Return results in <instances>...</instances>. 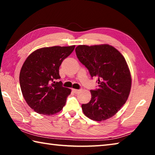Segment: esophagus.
<instances>
[{
	"instance_id": "esophagus-1",
	"label": "esophagus",
	"mask_w": 155,
	"mask_h": 155,
	"mask_svg": "<svg viewBox=\"0 0 155 155\" xmlns=\"http://www.w3.org/2000/svg\"><path fill=\"white\" fill-rule=\"evenodd\" d=\"M72 91H74L75 94H78L81 90H77V89H72Z\"/></svg>"
}]
</instances>
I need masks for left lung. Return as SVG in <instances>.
I'll return each instance as SVG.
<instances>
[{"instance_id": "obj_1", "label": "left lung", "mask_w": 155, "mask_h": 155, "mask_svg": "<svg viewBox=\"0 0 155 155\" xmlns=\"http://www.w3.org/2000/svg\"><path fill=\"white\" fill-rule=\"evenodd\" d=\"M75 51L91 77L98 78V89L90 90V101L82 104L83 114L95 121L110 118L125 104L130 91L131 75L124 57L109 44L79 45Z\"/></svg>"}]
</instances>
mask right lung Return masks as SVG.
I'll list each match as a JSON object with an SVG mask.
<instances>
[{
    "label": "right lung",
    "mask_w": 155,
    "mask_h": 155,
    "mask_svg": "<svg viewBox=\"0 0 155 155\" xmlns=\"http://www.w3.org/2000/svg\"><path fill=\"white\" fill-rule=\"evenodd\" d=\"M75 46L44 47L33 52L22 65L20 85L28 105L35 112L54 115L61 111L71 90L62 86L59 66Z\"/></svg>",
    "instance_id": "obj_1"
}]
</instances>
